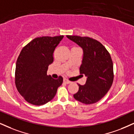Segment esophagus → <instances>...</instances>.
Returning <instances> with one entry per match:
<instances>
[{"label":"esophagus","instance_id":"esophagus-1","mask_svg":"<svg viewBox=\"0 0 134 134\" xmlns=\"http://www.w3.org/2000/svg\"><path fill=\"white\" fill-rule=\"evenodd\" d=\"M64 82H65L66 84H70L71 83V81H69L68 80H67V79H64Z\"/></svg>","mask_w":134,"mask_h":134}]
</instances>
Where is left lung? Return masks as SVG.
Returning <instances> with one entry per match:
<instances>
[{"mask_svg":"<svg viewBox=\"0 0 134 134\" xmlns=\"http://www.w3.org/2000/svg\"><path fill=\"white\" fill-rule=\"evenodd\" d=\"M83 49L80 74L87 76L85 85L79 86L76 100L86 104L96 103L106 94L114 80L113 63L109 53L96 40L87 37L67 35Z\"/></svg>","mask_w":134,"mask_h":134,"instance_id":"1","label":"left lung"}]
</instances>
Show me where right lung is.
Segmentation results:
<instances>
[{
  "instance_id": "obj_1",
  "label": "right lung",
  "mask_w": 134,
  "mask_h": 134,
  "mask_svg": "<svg viewBox=\"0 0 134 134\" xmlns=\"http://www.w3.org/2000/svg\"><path fill=\"white\" fill-rule=\"evenodd\" d=\"M64 36L36 38L21 49L16 63L15 83L25 100L32 104L43 105L53 99L63 78L48 76L53 62L55 48Z\"/></svg>"
}]
</instances>
